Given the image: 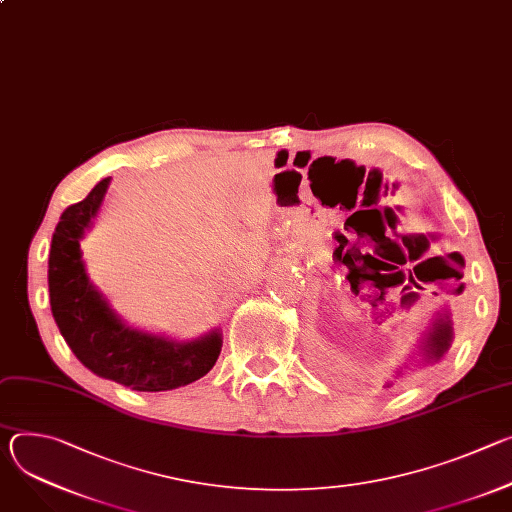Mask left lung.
Returning <instances> with one entry per match:
<instances>
[{
  "label": "left lung",
  "mask_w": 512,
  "mask_h": 512,
  "mask_svg": "<svg viewBox=\"0 0 512 512\" xmlns=\"http://www.w3.org/2000/svg\"><path fill=\"white\" fill-rule=\"evenodd\" d=\"M334 255H338V251ZM452 338H454V328H452L450 314L448 312L435 314V318L429 322V326L423 334V342L419 346L421 360H425V362L440 360L448 352ZM387 387H391V383H387Z\"/></svg>",
  "instance_id": "obj_1"
}]
</instances>
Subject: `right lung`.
<instances>
[{"label": "right lung", "instance_id": "obj_1", "mask_svg": "<svg viewBox=\"0 0 512 512\" xmlns=\"http://www.w3.org/2000/svg\"><path fill=\"white\" fill-rule=\"evenodd\" d=\"M111 178L85 200L70 204L54 229L48 257V289L54 322L75 356L97 377L133 391H170L204 377L221 354V332L176 342L125 326L91 283L81 239L91 229Z\"/></svg>", "mask_w": 512, "mask_h": 512}]
</instances>
